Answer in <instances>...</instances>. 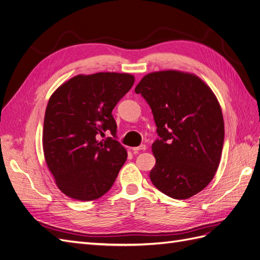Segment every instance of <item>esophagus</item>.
I'll return each mask as SVG.
<instances>
[{
	"mask_svg": "<svg viewBox=\"0 0 260 260\" xmlns=\"http://www.w3.org/2000/svg\"><path fill=\"white\" fill-rule=\"evenodd\" d=\"M146 149V145L145 144H141L138 147H132L133 153H139V151H145Z\"/></svg>",
	"mask_w": 260,
	"mask_h": 260,
	"instance_id": "esophagus-1",
	"label": "esophagus"
}]
</instances>
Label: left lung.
Wrapping results in <instances>:
<instances>
[{"label":"left lung","instance_id":"obj_1","mask_svg":"<svg viewBox=\"0 0 260 260\" xmlns=\"http://www.w3.org/2000/svg\"><path fill=\"white\" fill-rule=\"evenodd\" d=\"M152 109L158 135L152 183L176 200L205 188L221 157L224 123L214 92L198 76L165 70L148 74L136 86Z\"/></svg>","mask_w":260,"mask_h":260}]
</instances>
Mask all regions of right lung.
I'll return each instance as SVG.
<instances>
[{"label": "right lung", "mask_w": 260, "mask_h": 260, "mask_svg": "<svg viewBox=\"0 0 260 260\" xmlns=\"http://www.w3.org/2000/svg\"><path fill=\"white\" fill-rule=\"evenodd\" d=\"M135 83L130 74L78 75L55 91L46 106L43 152L59 190L78 201H93L114 184L127 159L116 140L113 109ZM109 131L113 137L100 140Z\"/></svg>", "instance_id": "obj_1"}]
</instances>
